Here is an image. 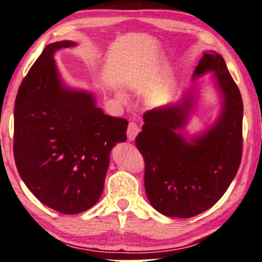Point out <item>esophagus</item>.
I'll use <instances>...</instances> for the list:
<instances>
[{
	"label": "esophagus",
	"mask_w": 262,
	"mask_h": 262,
	"mask_svg": "<svg viewBox=\"0 0 262 262\" xmlns=\"http://www.w3.org/2000/svg\"><path fill=\"white\" fill-rule=\"evenodd\" d=\"M139 132H140V128H139V126L135 122H130L129 124H128L127 136H128V139L130 140V141H133V140L135 139V136L138 135Z\"/></svg>",
	"instance_id": "esophagus-1"
}]
</instances>
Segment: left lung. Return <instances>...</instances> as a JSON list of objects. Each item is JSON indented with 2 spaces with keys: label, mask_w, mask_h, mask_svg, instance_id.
<instances>
[{
  "label": "left lung",
  "mask_w": 262,
  "mask_h": 262,
  "mask_svg": "<svg viewBox=\"0 0 262 262\" xmlns=\"http://www.w3.org/2000/svg\"><path fill=\"white\" fill-rule=\"evenodd\" d=\"M215 72L222 93L216 124L190 141L180 134L192 110L193 95L178 104L143 114L135 145L145 160V190L149 203L168 217L196 216L223 196L240 167L243 103L240 90L217 53H204L194 77Z\"/></svg>",
  "instance_id": "obj_1"
}]
</instances>
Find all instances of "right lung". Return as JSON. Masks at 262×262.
I'll list each match as a JSON object with an SVG mask.
<instances>
[{
	"mask_svg": "<svg viewBox=\"0 0 262 262\" xmlns=\"http://www.w3.org/2000/svg\"><path fill=\"white\" fill-rule=\"evenodd\" d=\"M45 47L22 80L14 106V158L29 191L49 208L75 215L101 197L109 154L127 140L128 121L105 115L86 91L61 84L54 53Z\"/></svg>",
	"mask_w": 262,
	"mask_h": 262,
	"instance_id": "1",
	"label": "right lung"
}]
</instances>
